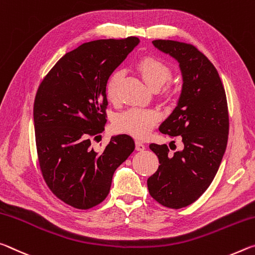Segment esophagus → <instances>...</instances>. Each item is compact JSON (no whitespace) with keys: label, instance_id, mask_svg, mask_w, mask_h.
Segmentation results:
<instances>
[{"label":"esophagus","instance_id":"1","mask_svg":"<svg viewBox=\"0 0 255 255\" xmlns=\"http://www.w3.org/2000/svg\"><path fill=\"white\" fill-rule=\"evenodd\" d=\"M135 149L137 150V151H143V150L145 149V145L142 141H140V140L135 141Z\"/></svg>","mask_w":255,"mask_h":255}]
</instances>
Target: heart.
<instances>
[{
	"label": "heart",
	"instance_id": "obj_1",
	"mask_svg": "<svg viewBox=\"0 0 255 255\" xmlns=\"http://www.w3.org/2000/svg\"><path fill=\"white\" fill-rule=\"evenodd\" d=\"M136 71L148 87L152 90H159L172 78V70L165 62L157 57L147 56L141 58L136 64ZM122 81V73L116 71L111 76L106 86V95L111 102L118 100L119 87ZM168 88L164 89V94H168ZM158 120L159 113L153 110H130L120 115L115 121V128L120 132L128 133L137 137L145 136L151 130Z\"/></svg>",
	"mask_w": 255,
	"mask_h": 255
}]
</instances>
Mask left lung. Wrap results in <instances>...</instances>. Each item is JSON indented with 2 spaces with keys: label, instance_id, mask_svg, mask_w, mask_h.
<instances>
[{
  "label": "left lung",
  "instance_id": "1",
  "mask_svg": "<svg viewBox=\"0 0 255 255\" xmlns=\"http://www.w3.org/2000/svg\"><path fill=\"white\" fill-rule=\"evenodd\" d=\"M152 44L179 64L181 95L159 131L179 135L184 145L174 153L166 144L149 145L160 165L147 184L157 202L179 209L197 201L218 172L228 140L227 99L214 64L193 45L164 39Z\"/></svg>",
  "mask_w": 255,
  "mask_h": 255
}]
</instances>
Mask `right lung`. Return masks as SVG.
Listing matches in <instances>:
<instances>
[{"mask_svg": "<svg viewBox=\"0 0 255 255\" xmlns=\"http://www.w3.org/2000/svg\"><path fill=\"white\" fill-rule=\"evenodd\" d=\"M140 43L136 37L89 41L66 53L41 81L33 104L39 166L62 201L89 209L105 200L116 168L134 150L128 134L113 135L102 152L90 137L106 124L111 74Z\"/></svg>", "mask_w": 255, "mask_h": 255, "instance_id": "right-lung-1", "label": "right lung"}]
</instances>
